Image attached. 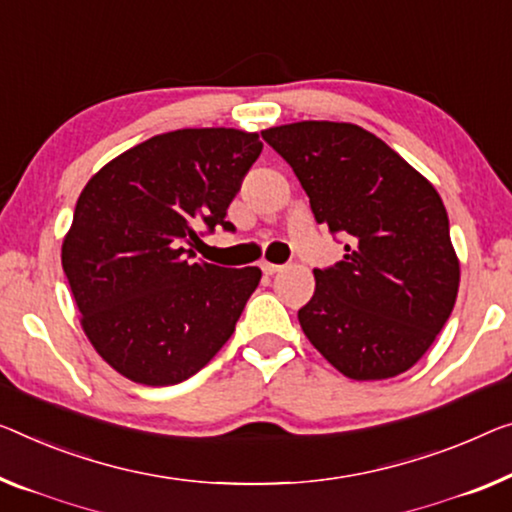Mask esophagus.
<instances>
[{"instance_id": "1", "label": "esophagus", "mask_w": 512, "mask_h": 512, "mask_svg": "<svg viewBox=\"0 0 512 512\" xmlns=\"http://www.w3.org/2000/svg\"><path fill=\"white\" fill-rule=\"evenodd\" d=\"M262 271L266 273V276H273V273H278V271H282V266H280V264H271V262H264V264H262Z\"/></svg>"}]
</instances>
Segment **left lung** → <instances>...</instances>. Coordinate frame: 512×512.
Here are the masks:
<instances>
[{
	"mask_svg": "<svg viewBox=\"0 0 512 512\" xmlns=\"http://www.w3.org/2000/svg\"><path fill=\"white\" fill-rule=\"evenodd\" d=\"M262 137L292 165L315 220L347 236L315 269L305 338L356 381L398 377L432 347L460 287L444 202L398 151L345 121H296Z\"/></svg>",
	"mask_w": 512,
	"mask_h": 512,
	"instance_id": "8db88e82",
	"label": "left lung"
}]
</instances>
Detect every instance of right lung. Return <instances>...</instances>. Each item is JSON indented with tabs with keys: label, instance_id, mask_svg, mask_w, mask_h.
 I'll use <instances>...</instances> for the list:
<instances>
[{
	"label": "right lung",
	"instance_id": "obj_1",
	"mask_svg": "<svg viewBox=\"0 0 512 512\" xmlns=\"http://www.w3.org/2000/svg\"><path fill=\"white\" fill-rule=\"evenodd\" d=\"M257 133L181 128L137 144L82 188L61 266L82 331L135 384L172 386L230 340L257 266L190 262L197 227L227 223V207L262 154Z\"/></svg>",
	"mask_w": 512,
	"mask_h": 512
}]
</instances>
